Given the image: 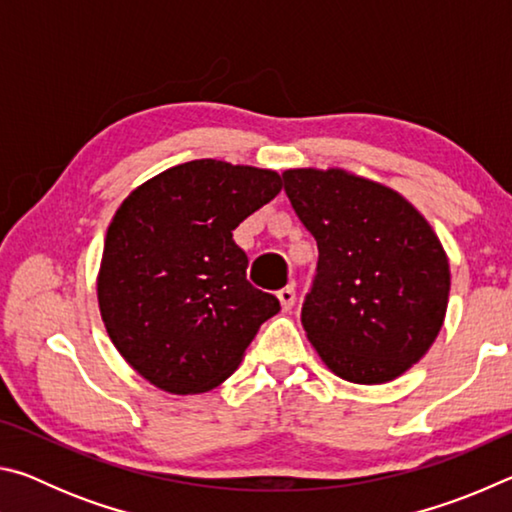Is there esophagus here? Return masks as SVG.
Wrapping results in <instances>:
<instances>
[{"mask_svg": "<svg viewBox=\"0 0 512 512\" xmlns=\"http://www.w3.org/2000/svg\"><path fill=\"white\" fill-rule=\"evenodd\" d=\"M277 300H280L282 311H289L293 307V302H296V289H293L291 284H289V287L280 289V291H277Z\"/></svg>", "mask_w": 512, "mask_h": 512, "instance_id": "1", "label": "esophagus"}]
</instances>
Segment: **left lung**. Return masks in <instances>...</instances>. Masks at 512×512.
Wrapping results in <instances>:
<instances>
[{
  "label": "left lung",
  "instance_id": "obj_1",
  "mask_svg": "<svg viewBox=\"0 0 512 512\" xmlns=\"http://www.w3.org/2000/svg\"><path fill=\"white\" fill-rule=\"evenodd\" d=\"M284 192L318 246L302 327L325 366L384 384L443 327L449 262L427 219L393 189L343 169H289Z\"/></svg>",
  "mask_w": 512,
  "mask_h": 512
}]
</instances>
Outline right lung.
I'll use <instances>...</instances> for the list:
<instances>
[{"mask_svg":"<svg viewBox=\"0 0 512 512\" xmlns=\"http://www.w3.org/2000/svg\"><path fill=\"white\" fill-rule=\"evenodd\" d=\"M271 169L192 160L133 189L103 246L99 309L133 370L173 395L205 393L237 370L280 311L246 280L232 230L280 194Z\"/></svg>","mask_w":512,"mask_h":512,"instance_id":"obj_1","label":"right lung"}]
</instances>
